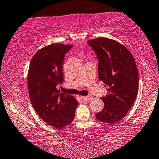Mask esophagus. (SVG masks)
<instances>
[{
  "label": "esophagus",
  "instance_id": "obj_1",
  "mask_svg": "<svg viewBox=\"0 0 159 159\" xmlns=\"http://www.w3.org/2000/svg\"><path fill=\"white\" fill-rule=\"evenodd\" d=\"M81 98L84 100H87V101H89V100H92L93 99V97L92 96H82Z\"/></svg>",
  "mask_w": 159,
  "mask_h": 159
}]
</instances>
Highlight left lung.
I'll use <instances>...</instances> for the list:
<instances>
[{
	"label": "left lung",
	"mask_w": 159,
	"mask_h": 159,
	"mask_svg": "<svg viewBox=\"0 0 159 159\" xmlns=\"http://www.w3.org/2000/svg\"><path fill=\"white\" fill-rule=\"evenodd\" d=\"M97 56L99 80L105 84L108 94L102 97L104 109L96 114L100 121L113 124L128 113L139 90V72L135 60L125 46L111 39L89 40Z\"/></svg>",
	"instance_id": "obj_1"
}]
</instances>
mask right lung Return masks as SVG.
I'll return each mask as SVG.
<instances>
[{
	"mask_svg": "<svg viewBox=\"0 0 159 159\" xmlns=\"http://www.w3.org/2000/svg\"><path fill=\"white\" fill-rule=\"evenodd\" d=\"M72 45L55 43L45 46L32 58L28 74V87L31 104L43 120L56 129L71 124L78 102L72 95L61 92L57 86L62 84V64Z\"/></svg>",
	"mask_w": 159,
	"mask_h": 159,
	"instance_id": "right-lung-1",
	"label": "right lung"
}]
</instances>
